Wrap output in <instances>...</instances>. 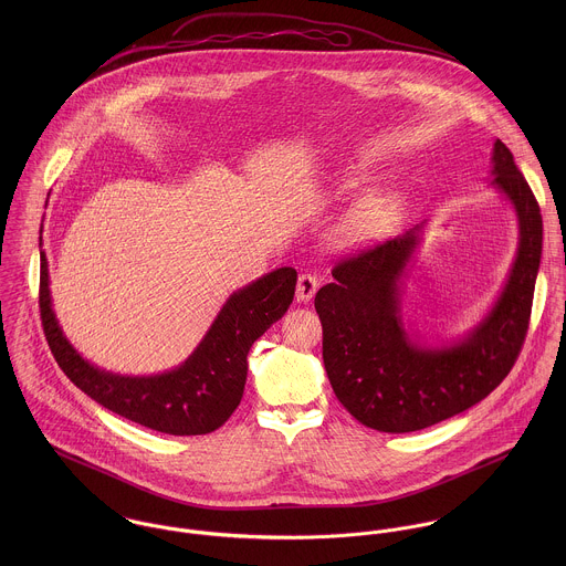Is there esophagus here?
<instances>
[{
  "mask_svg": "<svg viewBox=\"0 0 566 566\" xmlns=\"http://www.w3.org/2000/svg\"><path fill=\"white\" fill-rule=\"evenodd\" d=\"M316 290H318V279L314 274H310V272L301 274L298 283H296V301L298 303H310L314 298Z\"/></svg>",
  "mask_w": 566,
  "mask_h": 566,
  "instance_id": "34e87169",
  "label": "esophagus"
}]
</instances>
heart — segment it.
Listing matches in <instances>:
<instances>
[{
  "label": "heart",
  "mask_w": 566,
  "mask_h": 566,
  "mask_svg": "<svg viewBox=\"0 0 566 566\" xmlns=\"http://www.w3.org/2000/svg\"><path fill=\"white\" fill-rule=\"evenodd\" d=\"M353 176L350 180H355ZM401 213V200L392 191H373L359 198L337 224V242L342 245H361L388 235Z\"/></svg>",
  "instance_id": "1"
}]
</instances>
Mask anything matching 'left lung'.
I'll use <instances>...</instances> for the list:
<instances>
[{"label":"left lung","mask_w":566,"mask_h":566,"mask_svg":"<svg viewBox=\"0 0 566 566\" xmlns=\"http://www.w3.org/2000/svg\"><path fill=\"white\" fill-rule=\"evenodd\" d=\"M492 176L516 211L518 250L494 307L460 342L422 346L401 321V279L422 227L337 261L333 283L318 290L324 368L337 401L361 424L386 433L431 427L480 403L512 370L532 316L543 218L501 139Z\"/></svg>","instance_id":"left-lung-1"}]
</instances>
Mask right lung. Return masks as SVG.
Returning a JSON list of instances; mask_svg holds the SVG:
<instances>
[{
	"instance_id": "right-lung-1",
	"label": "right lung",
	"mask_w": 566,
	"mask_h": 566,
	"mask_svg": "<svg viewBox=\"0 0 566 566\" xmlns=\"http://www.w3.org/2000/svg\"><path fill=\"white\" fill-rule=\"evenodd\" d=\"M41 245V238H39ZM296 270L279 268L233 292L196 350L174 370L124 377L82 359L52 310L48 259L41 250L39 310L45 339L63 373L106 409L169 436H202L222 427L242 401L248 350L294 301Z\"/></svg>"
}]
</instances>
